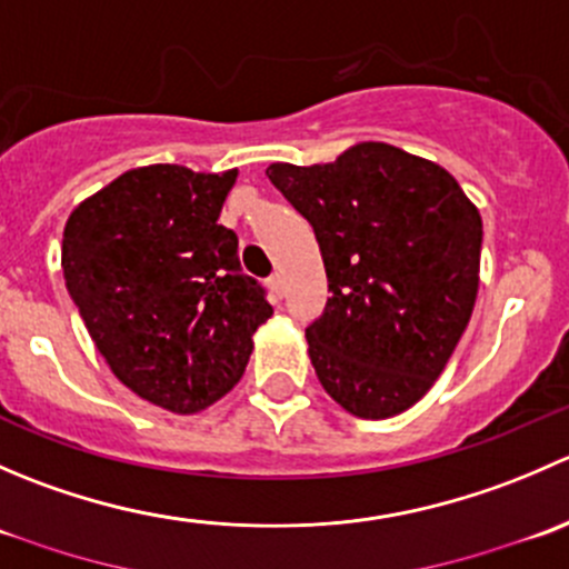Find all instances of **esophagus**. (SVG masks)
I'll return each mask as SVG.
<instances>
[{
  "mask_svg": "<svg viewBox=\"0 0 569 569\" xmlns=\"http://www.w3.org/2000/svg\"><path fill=\"white\" fill-rule=\"evenodd\" d=\"M267 283H269V289H272V295H274V297H283V291H286V280H283V274L274 272L272 278L267 280Z\"/></svg>",
  "mask_w": 569,
  "mask_h": 569,
  "instance_id": "34e87169",
  "label": "esophagus"
}]
</instances>
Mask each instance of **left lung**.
Returning a JSON list of instances; mask_svg holds the SVG:
<instances>
[{"mask_svg": "<svg viewBox=\"0 0 569 569\" xmlns=\"http://www.w3.org/2000/svg\"><path fill=\"white\" fill-rule=\"evenodd\" d=\"M267 176L313 226L332 291L306 330L321 388L358 418L399 416L435 386L473 313L479 209L449 170L388 142Z\"/></svg>", "mask_w": 569, "mask_h": 569, "instance_id": "left-lung-1", "label": "left lung"}]
</instances>
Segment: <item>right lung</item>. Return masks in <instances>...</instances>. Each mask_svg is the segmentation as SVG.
Instances as JSON below:
<instances>
[{
  "mask_svg": "<svg viewBox=\"0 0 569 569\" xmlns=\"http://www.w3.org/2000/svg\"><path fill=\"white\" fill-rule=\"evenodd\" d=\"M237 170H126L71 211L62 274L96 349L140 399L192 416L244 375L252 332L272 317L220 226Z\"/></svg>",
  "mask_w": 569,
  "mask_h": 569,
  "instance_id": "right-lung-1",
  "label": "right lung"
}]
</instances>
